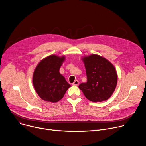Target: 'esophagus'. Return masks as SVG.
Instances as JSON below:
<instances>
[{"label":"esophagus","instance_id":"34e87169","mask_svg":"<svg viewBox=\"0 0 146 146\" xmlns=\"http://www.w3.org/2000/svg\"><path fill=\"white\" fill-rule=\"evenodd\" d=\"M72 84H73V86H78V81L77 80H75V81L73 82Z\"/></svg>","mask_w":146,"mask_h":146}]
</instances>
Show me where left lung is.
Here are the masks:
<instances>
[{"mask_svg":"<svg viewBox=\"0 0 146 146\" xmlns=\"http://www.w3.org/2000/svg\"><path fill=\"white\" fill-rule=\"evenodd\" d=\"M86 69L87 82L78 86L90 100L97 102L108 100L117 84L114 66L105 58L92 54L82 59Z\"/></svg>","mask_w":146,"mask_h":146,"instance_id":"8db88e82","label":"left lung"}]
</instances>
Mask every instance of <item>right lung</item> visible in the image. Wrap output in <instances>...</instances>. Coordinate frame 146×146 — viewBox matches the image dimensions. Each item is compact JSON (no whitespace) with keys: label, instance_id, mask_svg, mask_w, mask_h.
Returning <instances> with one entry per match:
<instances>
[{"label":"right lung","instance_id":"add662e5","mask_svg":"<svg viewBox=\"0 0 146 146\" xmlns=\"http://www.w3.org/2000/svg\"><path fill=\"white\" fill-rule=\"evenodd\" d=\"M64 60L65 56L50 55L41 60L34 71V88L38 96L45 101L57 102L70 87L59 73Z\"/></svg>","mask_w":146,"mask_h":146}]
</instances>
